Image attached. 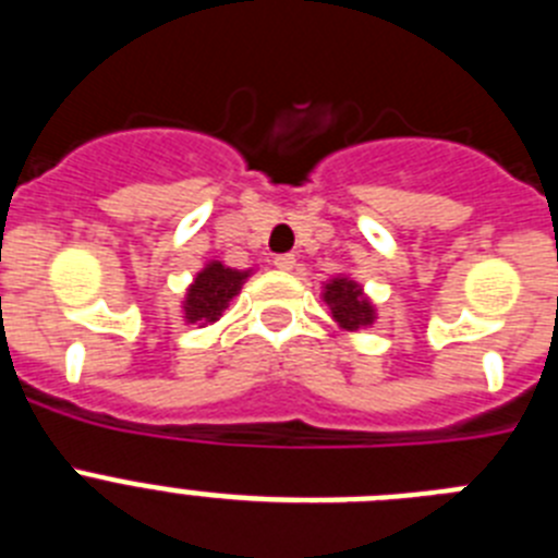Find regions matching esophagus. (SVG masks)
<instances>
[{
  "mask_svg": "<svg viewBox=\"0 0 558 558\" xmlns=\"http://www.w3.org/2000/svg\"><path fill=\"white\" fill-rule=\"evenodd\" d=\"M274 265L279 270H293L295 268V256L293 254H276Z\"/></svg>",
  "mask_w": 558,
  "mask_h": 558,
  "instance_id": "1",
  "label": "esophagus"
}]
</instances>
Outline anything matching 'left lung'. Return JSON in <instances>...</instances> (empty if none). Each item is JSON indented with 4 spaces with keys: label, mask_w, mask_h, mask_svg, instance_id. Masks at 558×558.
Wrapping results in <instances>:
<instances>
[{
    "label": "left lung",
    "mask_w": 558,
    "mask_h": 558,
    "mask_svg": "<svg viewBox=\"0 0 558 558\" xmlns=\"http://www.w3.org/2000/svg\"><path fill=\"white\" fill-rule=\"evenodd\" d=\"M322 299L329 304L332 322L343 332H357V329L372 327L374 318H377L372 299L363 293V284L354 282L352 276H335V279H329L324 284Z\"/></svg>",
    "instance_id": "left-lung-1"
}]
</instances>
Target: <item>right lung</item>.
Listing matches in <instances>:
<instances>
[{
  "label": "right lung",
  "instance_id": "obj_1",
  "mask_svg": "<svg viewBox=\"0 0 558 558\" xmlns=\"http://www.w3.org/2000/svg\"><path fill=\"white\" fill-rule=\"evenodd\" d=\"M251 276V270H236L223 265L220 259H211L198 276L192 279L186 288L184 302H181V313H184L186 324H198V327H209V324L220 322V315L231 304L243 282Z\"/></svg>",
  "mask_w": 558,
  "mask_h": 558
}]
</instances>
